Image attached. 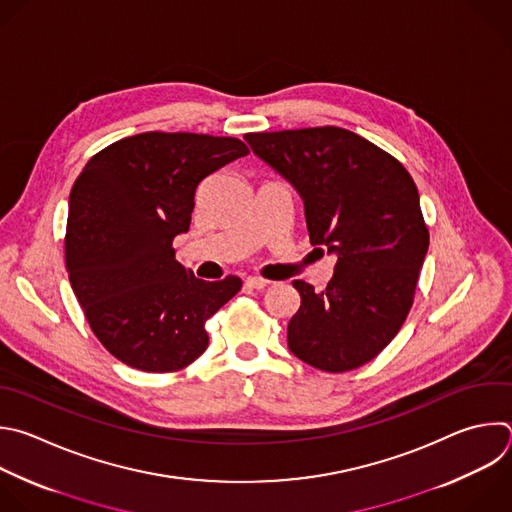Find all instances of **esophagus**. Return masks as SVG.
Segmentation results:
<instances>
[{
    "instance_id": "34e87169",
    "label": "esophagus",
    "mask_w": 512,
    "mask_h": 512,
    "mask_svg": "<svg viewBox=\"0 0 512 512\" xmlns=\"http://www.w3.org/2000/svg\"><path fill=\"white\" fill-rule=\"evenodd\" d=\"M245 285H247L249 289H265V287L269 285V281H265L263 277H255V275H251V277H247V279H245Z\"/></svg>"
}]
</instances>
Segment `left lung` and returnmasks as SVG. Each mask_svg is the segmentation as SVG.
<instances>
[{"label":"left lung","instance_id":"obj_1","mask_svg":"<svg viewBox=\"0 0 512 512\" xmlns=\"http://www.w3.org/2000/svg\"><path fill=\"white\" fill-rule=\"evenodd\" d=\"M245 140L303 199L311 245L337 257L323 291L293 281L301 305L287 325L289 350L331 374L368 364L400 331L430 243L410 173L337 126Z\"/></svg>","mask_w":512,"mask_h":512}]
</instances>
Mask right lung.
Instances as JSON below:
<instances>
[{"mask_svg":"<svg viewBox=\"0 0 512 512\" xmlns=\"http://www.w3.org/2000/svg\"><path fill=\"white\" fill-rule=\"evenodd\" d=\"M249 154L239 138L142 132L94 154L68 203L66 267L102 346L142 372H177L209 346L205 321L241 279L203 281L175 259L203 179Z\"/></svg>","mask_w":512,"mask_h":512,"instance_id":"1","label":"right lung"}]
</instances>
